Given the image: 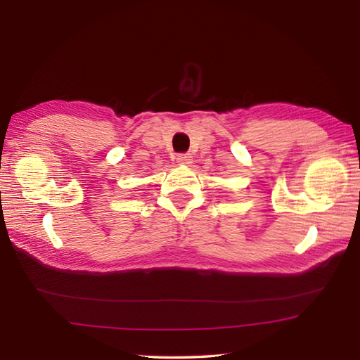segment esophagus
I'll return each mask as SVG.
<instances>
[{
  "label": "esophagus",
  "mask_w": 360,
  "mask_h": 360,
  "mask_svg": "<svg viewBox=\"0 0 360 360\" xmlns=\"http://www.w3.org/2000/svg\"><path fill=\"white\" fill-rule=\"evenodd\" d=\"M192 156L190 155H178V158H176V162H178L179 165H190L192 164Z\"/></svg>",
  "instance_id": "obj_1"
}]
</instances>
